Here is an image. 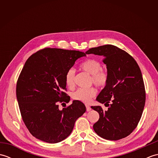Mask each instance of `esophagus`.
<instances>
[{"label": "esophagus", "mask_w": 158, "mask_h": 158, "mask_svg": "<svg viewBox=\"0 0 158 158\" xmlns=\"http://www.w3.org/2000/svg\"><path fill=\"white\" fill-rule=\"evenodd\" d=\"M86 110H87V111H89V110H91V107H90L89 105H86Z\"/></svg>", "instance_id": "esophagus-1"}]
</instances>
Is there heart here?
Wrapping results in <instances>:
<instances>
[{
  "label": "heart",
  "instance_id": "obj_1",
  "mask_svg": "<svg viewBox=\"0 0 158 158\" xmlns=\"http://www.w3.org/2000/svg\"><path fill=\"white\" fill-rule=\"evenodd\" d=\"M83 71L92 75L91 82L98 88H104L108 83L109 74L106 70L102 69V64L100 62L94 59H88L83 62L81 66ZM75 70L71 68L67 70L65 75V81L66 85L70 88H73L75 85ZM96 94V89L94 88H79L73 94V98L82 102L88 103L93 97Z\"/></svg>",
  "mask_w": 158,
  "mask_h": 158
}]
</instances>
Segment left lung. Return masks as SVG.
Listing matches in <instances>:
<instances>
[{
	"label": "left lung",
	"mask_w": 158,
	"mask_h": 158,
	"mask_svg": "<svg viewBox=\"0 0 158 158\" xmlns=\"http://www.w3.org/2000/svg\"><path fill=\"white\" fill-rule=\"evenodd\" d=\"M86 54L104 57L109 81L96 98L100 106L91 108L99 113L94 124L95 132L102 138L117 140L127 136L138 125L145 104V91L141 71L135 60L123 50L112 45L89 49Z\"/></svg>",
	"instance_id": "8db88e82"
}]
</instances>
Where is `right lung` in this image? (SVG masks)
Segmentation results:
<instances>
[{"label": "right lung", "instance_id": "obj_1", "mask_svg": "<svg viewBox=\"0 0 158 158\" xmlns=\"http://www.w3.org/2000/svg\"><path fill=\"white\" fill-rule=\"evenodd\" d=\"M86 56L75 50L45 48L26 60L17 82L16 96L22 119L35 138L57 143L68 137L76 120L83 115L84 104L75 100L66 108L58 102L70 101L65 75L75 61Z\"/></svg>", "mask_w": 158, "mask_h": 158}]
</instances>
